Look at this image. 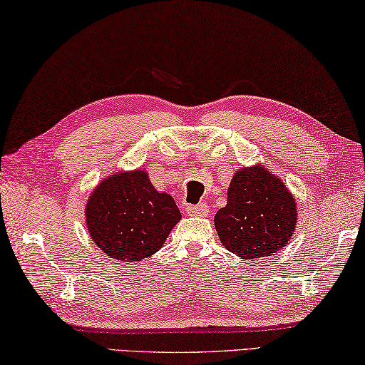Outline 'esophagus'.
<instances>
[{
	"instance_id": "1",
	"label": "esophagus",
	"mask_w": 365,
	"mask_h": 365,
	"mask_svg": "<svg viewBox=\"0 0 365 365\" xmlns=\"http://www.w3.org/2000/svg\"><path fill=\"white\" fill-rule=\"evenodd\" d=\"M187 216H199V218H203V216L208 215V207L205 203H199V205H189L186 208Z\"/></svg>"
}]
</instances>
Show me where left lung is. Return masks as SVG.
Masks as SVG:
<instances>
[{
	"label": "left lung",
	"instance_id": "left-lung-1",
	"mask_svg": "<svg viewBox=\"0 0 365 365\" xmlns=\"http://www.w3.org/2000/svg\"><path fill=\"white\" fill-rule=\"evenodd\" d=\"M297 220L295 197L282 179L264 165H253L234 173L226 207L215 216V229L226 250L257 263L289 244Z\"/></svg>",
	"mask_w": 365,
	"mask_h": 365
}]
</instances>
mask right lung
Returning a JSON list of instances; mask_svg holds the SVG:
<instances>
[{"label":"right lung","mask_w":365,"mask_h":365,"mask_svg":"<svg viewBox=\"0 0 365 365\" xmlns=\"http://www.w3.org/2000/svg\"><path fill=\"white\" fill-rule=\"evenodd\" d=\"M86 229L108 258L139 263L163 247L181 212L170 194L160 192L147 171H117L89 194Z\"/></svg>","instance_id":"right-lung-1"}]
</instances>
